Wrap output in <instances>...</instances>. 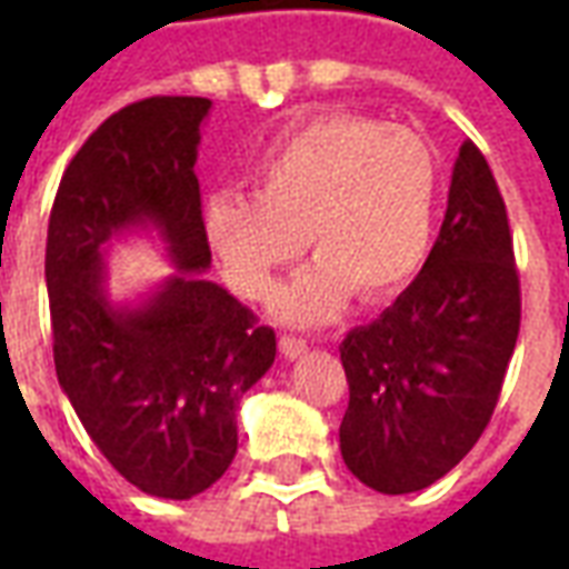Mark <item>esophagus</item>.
Returning a JSON list of instances; mask_svg holds the SVG:
<instances>
[{
  "label": "esophagus",
  "mask_w": 569,
  "mask_h": 569,
  "mask_svg": "<svg viewBox=\"0 0 569 569\" xmlns=\"http://www.w3.org/2000/svg\"><path fill=\"white\" fill-rule=\"evenodd\" d=\"M280 353H283L286 359H298L308 353V345H305L301 338H289V335H283V338H280Z\"/></svg>",
  "instance_id": "obj_1"
}]
</instances>
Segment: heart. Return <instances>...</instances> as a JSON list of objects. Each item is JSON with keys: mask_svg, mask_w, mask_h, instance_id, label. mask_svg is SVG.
Segmentation results:
<instances>
[{"mask_svg": "<svg viewBox=\"0 0 569 569\" xmlns=\"http://www.w3.org/2000/svg\"><path fill=\"white\" fill-rule=\"evenodd\" d=\"M439 212V161L408 128L332 112L277 140L252 198L212 194L203 237L240 298H264L305 249L317 264L273 298L298 326L335 317L347 296L375 305L423 268Z\"/></svg>", "mask_w": 569, "mask_h": 569, "instance_id": "b5f03b06", "label": "heart"}]
</instances>
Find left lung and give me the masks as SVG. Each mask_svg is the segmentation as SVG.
Returning a JSON list of instances; mask_svg holds the SVG:
<instances>
[{"instance_id": "obj_1", "label": "left lung", "mask_w": 569, "mask_h": 569, "mask_svg": "<svg viewBox=\"0 0 569 569\" xmlns=\"http://www.w3.org/2000/svg\"><path fill=\"white\" fill-rule=\"evenodd\" d=\"M521 326L509 216L476 142L453 161L439 240L402 296L341 345L347 469L415 493L472 451L500 399Z\"/></svg>"}]
</instances>
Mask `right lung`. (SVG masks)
I'll use <instances>...</instances> for the list:
<instances>
[{"mask_svg":"<svg viewBox=\"0 0 569 569\" xmlns=\"http://www.w3.org/2000/svg\"><path fill=\"white\" fill-rule=\"evenodd\" d=\"M210 106L149 97L106 118L60 179L44 247L57 381L106 460L163 500H191L224 476L237 406L277 357L273 329L203 280L194 161ZM146 227L177 273L118 309L104 296V247Z\"/></svg>","mask_w":569,"mask_h":569,"instance_id":"add662e5","label":"right lung"}]
</instances>
